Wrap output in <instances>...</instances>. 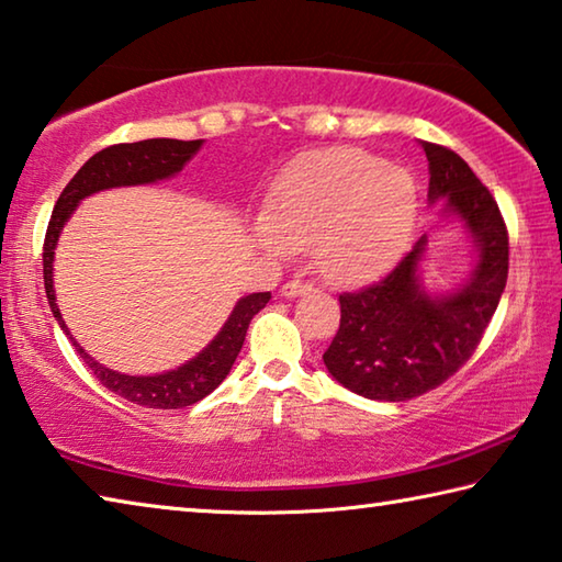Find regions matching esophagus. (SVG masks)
<instances>
[{
    "label": "esophagus",
    "instance_id": "esophagus-1",
    "mask_svg": "<svg viewBox=\"0 0 562 562\" xmlns=\"http://www.w3.org/2000/svg\"><path fill=\"white\" fill-rule=\"evenodd\" d=\"M306 291H311V283H303L299 279H293L289 283H283L281 296L283 299H296V296H301V293H306Z\"/></svg>",
    "mask_w": 562,
    "mask_h": 562
}]
</instances>
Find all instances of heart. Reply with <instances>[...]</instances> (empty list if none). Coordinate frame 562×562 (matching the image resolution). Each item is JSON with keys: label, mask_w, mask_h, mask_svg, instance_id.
I'll list each match as a JSON object with an SVG mask.
<instances>
[{"label": "heart", "mask_w": 562, "mask_h": 562, "mask_svg": "<svg viewBox=\"0 0 562 562\" xmlns=\"http://www.w3.org/2000/svg\"><path fill=\"white\" fill-rule=\"evenodd\" d=\"M419 190L405 167L358 147L303 153L273 182L254 239L266 254L311 249L316 269L338 286L368 283L407 249Z\"/></svg>", "instance_id": "heart-1"}]
</instances>
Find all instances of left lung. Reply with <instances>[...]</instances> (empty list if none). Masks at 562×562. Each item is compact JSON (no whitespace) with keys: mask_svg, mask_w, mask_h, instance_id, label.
Returning a JSON list of instances; mask_svg holds the SVG:
<instances>
[{"mask_svg":"<svg viewBox=\"0 0 562 562\" xmlns=\"http://www.w3.org/2000/svg\"><path fill=\"white\" fill-rule=\"evenodd\" d=\"M429 202H445L476 246L469 279L449 293L425 291L419 266L427 236L385 279L340 296V328L323 362L342 387L382 402H405L447 382L474 356L508 279V232L491 192L461 157L422 140Z\"/></svg>","mask_w":562,"mask_h":562,"instance_id":"left-lung-1","label":"left lung"}]
</instances>
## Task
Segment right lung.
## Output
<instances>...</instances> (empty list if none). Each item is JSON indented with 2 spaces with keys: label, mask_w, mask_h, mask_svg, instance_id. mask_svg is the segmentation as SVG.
Here are the masks:
<instances>
[{
  "label": "right lung",
  "mask_w": 562,
  "mask_h": 562,
  "mask_svg": "<svg viewBox=\"0 0 562 562\" xmlns=\"http://www.w3.org/2000/svg\"><path fill=\"white\" fill-rule=\"evenodd\" d=\"M200 147L202 140H172V137H153V140L111 145L105 147V150L95 153L91 160L74 175V180L64 187V192L54 206L52 222H48L44 239V289L54 318L58 321V326H61L68 338H71V333H68L61 318V311L56 306L54 293V249L68 216L74 214L78 202L95 192L113 190V187L150 184L167 180V177L180 172ZM269 299L271 293L263 291L236 301L232 316L226 318L222 330L216 333L210 346H206L196 358L187 360L184 366L170 372H162V375H123V372L108 370L101 362L88 356L74 338L71 342L86 366L91 368L93 375L101 380V385L115 392V395L153 409H180L190 407L194 402L210 395V392L220 387V382L229 375L234 360L244 346L251 318L269 303Z\"/></svg>",
  "instance_id": "right-lung-1"
}]
</instances>
